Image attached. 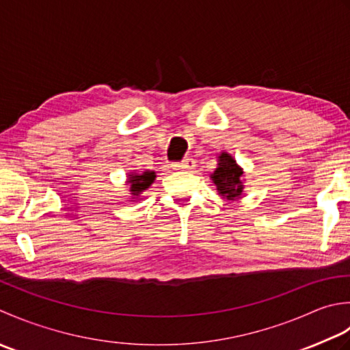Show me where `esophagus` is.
Segmentation results:
<instances>
[{"label": "esophagus", "instance_id": "esophagus-1", "mask_svg": "<svg viewBox=\"0 0 350 350\" xmlns=\"http://www.w3.org/2000/svg\"><path fill=\"white\" fill-rule=\"evenodd\" d=\"M174 169L176 170H190L196 166V161L193 159H184L180 163H174Z\"/></svg>", "mask_w": 350, "mask_h": 350}]
</instances>
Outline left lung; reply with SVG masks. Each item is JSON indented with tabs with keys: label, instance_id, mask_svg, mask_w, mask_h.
Wrapping results in <instances>:
<instances>
[{
	"label": "left lung",
	"instance_id": "1",
	"mask_svg": "<svg viewBox=\"0 0 350 350\" xmlns=\"http://www.w3.org/2000/svg\"><path fill=\"white\" fill-rule=\"evenodd\" d=\"M220 196L228 201H235L243 193V169H241L228 152L217 157V167L210 175Z\"/></svg>",
	"mask_w": 350,
	"mask_h": 350
}]
</instances>
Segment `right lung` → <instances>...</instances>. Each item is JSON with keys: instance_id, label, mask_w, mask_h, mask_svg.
I'll use <instances>...</instances> for the list:
<instances>
[{"instance_id": "1", "label": "right lung", "mask_w": 350, "mask_h": 350, "mask_svg": "<svg viewBox=\"0 0 350 350\" xmlns=\"http://www.w3.org/2000/svg\"><path fill=\"white\" fill-rule=\"evenodd\" d=\"M155 180V172L154 170H146L144 174H137V172H130L128 175V184H130V191L134 198H139L142 195V191H145L149 189ZM133 198V199H134Z\"/></svg>"}]
</instances>
